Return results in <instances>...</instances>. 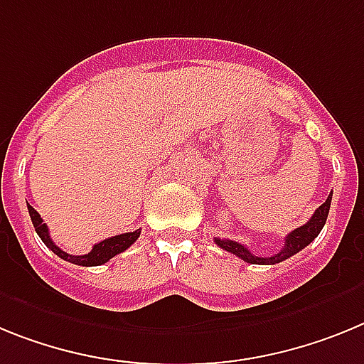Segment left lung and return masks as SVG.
<instances>
[{"mask_svg": "<svg viewBox=\"0 0 364 364\" xmlns=\"http://www.w3.org/2000/svg\"><path fill=\"white\" fill-rule=\"evenodd\" d=\"M330 205H331V194L328 196V200L321 205V207L315 210V214L309 218V221H306L304 225L299 227V229L291 230L289 235L286 236V242H284L282 251H278L273 257H255L251 251H249L245 245L235 242V240H225V238H216V245H220L221 249L229 251L230 255L242 258L243 262L247 264H260V265H273L278 264V262L287 260L289 257L296 255L299 251L309 245L318 236V232L322 230L324 223H326L328 213H330Z\"/></svg>", "mask_w": 364, "mask_h": 364, "instance_id": "8db88e82", "label": "left lung"}]
</instances>
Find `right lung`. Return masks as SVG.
Listing matches in <instances>:
<instances>
[{"instance_id": "add662e5", "label": "right lung", "mask_w": 364, "mask_h": 364, "mask_svg": "<svg viewBox=\"0 0 364 364\" xmlns=\"http://www.w3.org/2000/svg\"><path fill=\"white\" fill-rule=\"evenodd\" d=\"M27 208H29L31 220H33V225H34V229H36L38 236L42 238V242L46 243L47 247L55 252L56 257L62 258V260H68V262H71V264H77V265H84V267L106 264L109 258H113L115 255H119V252L126 251V249H128L129 245H132V243H134L135 240L139 238V235H141V229H137V230H134V232H124V235L112 236V238L102 240V242L95 243L93 249H91L87 255L73 257V255H68L65 251H62L58 245H55V242H53V240H50V236H49V227L43 223V220L40 218V214H38L36 210L31 207V205H27Z\"/></svg>"}]
</instances>
